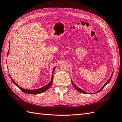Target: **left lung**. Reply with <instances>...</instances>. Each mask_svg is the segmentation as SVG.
<instances>
[{
  "instance_id": "obj_1",
  "label": "left lung",
  "mask_w": 122,
  "mask_h": 122,
  "mask_svg": "<svg viewBox=\"0 0 122 122\" xmlns=\"http://www.w3.org/2000/svg\"><path fill=\"white\" fill-rule=\"evenodd\" d=\"M113 72H112V74H111V76H110V78H109V79H108V80L107 81V82H106V83L105 84V85H104V86H103L102 87V88L101 89H100L99 90V91H98L97 92H96V93H98V92H100V91H102V90L103 89H104V88H105V86H106V85H107V84L109 82H110V80H111V78H112V75H113ZM71 83H72V84H73V86H74V88H75L77 90V91H78L79 92H81V93H85V94H86L87 93L86 92H85V91H83V90H81V89H80V88H78V87L76 85H75V84L74 83V82L72 81V80H71Z\"/></svg>"
}]
</instances>
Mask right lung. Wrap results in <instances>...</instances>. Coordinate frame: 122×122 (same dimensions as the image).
I'll list each match as a JSON object with an SVG mask.
<instances>
[{"label": "right lung", "mask_w": 122, "mask_h": 122, "mask_svg": "<svg viewBox=\"0 0 122 122\" xmlns=\"http://www.w3.org/2000/svg\"><path fill=\"white\" fill-rule=\"evenodd\" d=\"M9 48H10V47H9ZM9 49L8 52V55L9 54ZM55 67L54 68V70H53L52 73L54 72V71L55 70ZM10 77H11V79L12 81H13V82L18 87V88H19V89H20V90H21V91H22L24 93H27V94H40V93H42L43 92L46 91V90H47V89H48V88H49V87L51 86V84L52 83L53 78H54V76H53L52 75L51 80V82H49V83H48L47 85H46V86H43L42 88H40L39 89H36V90H26V89H23L22 88H21V87H20V86H18L17 84H16V83L15 82V81L13 80V79L12 78V77L11 76H10Z\"/></svg>", "instance_id": "add662e5"}]
</instances>
